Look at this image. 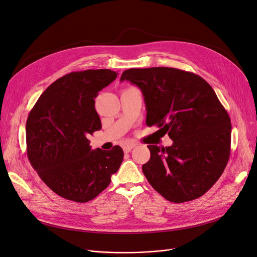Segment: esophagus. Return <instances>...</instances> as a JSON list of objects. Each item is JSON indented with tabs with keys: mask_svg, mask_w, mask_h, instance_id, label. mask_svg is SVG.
Returning <instances> with one entry per match:
<instances>
[{
	"mask_svg": "<svg viewBox=\"0 0 257 257\" xmlns=\"http://www.w3.org/2000/svg\"><path fill=\"white\" fill-rule=\"evenodd\" d=\"M136 147V144H134V143H128V144H125L123 146V150H124V152H130L132 149H133V148H135Z\"/></svg>",
	"mask_w": 257,
	"mask_h": 257,
	"instance_id": "1",
	"label": "esophagus"
}]
</instances>
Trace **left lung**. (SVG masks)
Here are the masks:
<instances>
[{
	"label": "left lung",
	"instance_id": "8db88e82",
	"mask_svg": "<svg viewBox=\"0 0 257 257\" xmlns=\"http://www.w3.org/2000/svg\"><path fill=\"white\" fill-rule=\"evenodd\" d=\"M120 80L142 90L147 125H157L174 142L166 148L148 146L147 180L172 203L204 195L219 180L230 154V119L211 85L173 67L130 68Z\"/></svg>",
	"mask_w": 257,
	"mask_h": 257
}]
</instances>
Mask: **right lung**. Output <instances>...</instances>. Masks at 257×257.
<instances>
[{
    "label": "right lung",
    "instance_id": "obj_1",
    "mask_svg": "<svg viewBox=\"0 0 257 257\" xmlns=\"http://www.w3.org/2000/svg\"><path fill=\"white\" fill-rule=\"evenodd\" d=\"M118 74L110 69L72 72L51 83L27 120V153L42 180L59 196L87 203L109 185L123 150H92L89 136L102 124L97 93Z\"/></svg>",
    "mask_w": 257,
    "mask_h": 257
}]
</instances>
